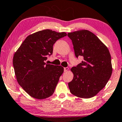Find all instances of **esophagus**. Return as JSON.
Listing matches in <instances>:
<instances>
[{"label":"esophagus","instance_id":"1","mask_svg":"<svg viewBox=\"0 0 122 122\" xmlns=\"http://www.w3.org/2000/svg\"><path fill=\"white\" fill-rule=\"evenodd\" d=\"M64 72H66L69 70V68H68V67H65V68H64Z\"/></svg>","mask_w":122,"mask_h":122}]
</instances>
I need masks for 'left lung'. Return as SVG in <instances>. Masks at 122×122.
<instances>
[{
  "label": "left lung",
  "mask_w": 122,
  "mask_h": 122,
  "mask_svg": "<svg viewBox=\"0 0 122 122\" xmlns=\"http://www.w3.org/2000/svg\"><path fill=\"white\" fill-rule=\"evenodd\" d=\"M76 57H84L73 67V79L68 83L73 95L81 98L96 95L107 84L112 75L111 57L106 46L92 32L81 30L69 33Z\"/></svg>",
  "instance_id": "left-lung-1"
}]
</instances>
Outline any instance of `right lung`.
<instances>
[{
    "mask_svg": "<svg viewBox=\"0 0 122 122\" xmlns=\"http://www.w3.org/2000/svg\"><path fill=\"white\" fill-rule=\"evenodd\" d=\"M66 35L49 29L36 32L25 39L14 54L13 66L17 81L31 97L43 99L54 93L64 68L45 61L53 54V45Z\"/></svg>",
    "mask_w": 122,
    "mask_h": 122,
    "instance_id": "obj_1",
    "label": "right lung"
}]
</instances>
